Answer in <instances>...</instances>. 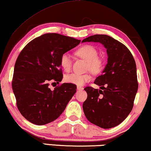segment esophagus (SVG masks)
<instances>
[{"instance_id": "34e87169", "label": "esophagus", "mask_w": 151, "mask_h": 151, "mask_svg": "<svg viewBox=\"0 0 151 151\" xmlns=\"http://www.w3.org/2000/svg\"><path fill=\"white\" fill-rule=\"evenodd\" d=\"M77 90H83V87L81 86H78L77 87Z\"/></svg>"}]
</instances>
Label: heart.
<instances>
[{
    "instance_id": "b5f03b06",
    "label": "heart",
    "mask_w": 151,
    "mask_h": 151,
    "mask_svg": "<svg viewBox=\"0 0 151 151\" xmlns=\"http://www.w3.org/2000/svg\"><path fill=\"white\" fill-rule=\"evenodd\" d=\"M76 54L87 61V70H90L94 74L99 73L103 70L104 61L101 57H99L98 50L94 46L90 45L81 46L76 50ZM59 64L65 71H69L72 66V59L70 54L68 52L61 54L59 59ZM91 80L92 76L90 73H71L65 77V81L67 83L76 85L77 86H83Z\"/></svg>"
}]
</instances>
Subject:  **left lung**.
Returning a JSON list of instances; mask_svg holds the SVG:
<instances>
[{"label":"left lung","mask_w":151,"mask_h":151,"mask_svg":"<svg viewBox=\"0 0 151 151\" xmlns=\"http://www.w3.org/2000/svg\"><path fill=\"white\" fill-rule=\"evenodd\" d=\"M84 42H99L106 48L108 64L94 83L101 90L87 87L83 109L87 120L95 125L109 129L118 125L132 110L137 90V66L129 49L112 37L96 34Z\"/></svg>","instance_id":"obj_1"}]
</instances>
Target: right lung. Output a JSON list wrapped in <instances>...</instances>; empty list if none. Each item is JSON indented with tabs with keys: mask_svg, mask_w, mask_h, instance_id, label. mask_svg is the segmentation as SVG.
<instances>
[{
	"mask_svg": "<svg viewBox=\"0 0 151 151\" xmlns=\"http://www.w3.org/2000/svg\"><path fill=\"white\" fill-rule=\"evenodd\" d=\"M80 42L59 33H45L29 42L19 55L12 87L18 110L31 123L42 125L55 120L76 93V85L59 84L54 90L49 85L62 81L61 54Z\"/></svg>",
	"mask_w": 151,
	"mask_h": 151,
	"instance_id": "add662e5",
	"label": "right lung"
}]
</instances>
